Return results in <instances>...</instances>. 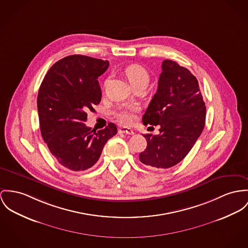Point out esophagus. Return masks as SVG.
<instances>
[{"mask_svg":"<svg viewBox=\"0 0 248 248\" xmlns=\"http://www.w3.org/2000/svg\"><path fill=\"white\" fill-rule=\"evenodd\" d=\"M119 133L120 134H127V135H134L133 130L130 129V128H127V127H121L119 129Z\"/></svg>","mask_w":248,"mask_h":248,"instance_id":"obj_1","label":"esophagus"}]
</instances>
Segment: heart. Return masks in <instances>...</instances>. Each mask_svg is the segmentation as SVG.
I'll use <instances>...</instances> for the list:
<instances>
[{
    "mask_svg": "<svg viewBox=\"0 0 248 248\" xmlns=\"http://www.w3.org/2000/svg\"><path fill=\"white\" fill-rule=\"evenodd\" d=\"M124 76L126 77L132 87L139 84L147 85L150 78L147 70L140 64H131L127 66L124 69ZM137 109L138 108L133 106L123 108L117 113V117L123 124H131L135 121V113Z\"/></svg>",
    "mask_w": 248,
    "mask_h": 248,
    "instance_id": "b5f03b06",
    "label": "heart"
}]
</instances>
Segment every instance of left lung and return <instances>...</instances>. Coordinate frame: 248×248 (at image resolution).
<instances>
[{
    "label": "left lung",
    "instance_id": "8db88e82",
    "mask_svg": "<svg viewBox=\"0 0 248 248\" xmlns=\"http://www.w3.org/2000/svg\"><path fill=\"white\" fill-rule=\"evenodd\" d=\"M161 68L157 91L142 117L144 125H159V134L143 135L147 146L139 156L147 166L167 169L188 155L202 133L206 106L188 69L169 59Z\"/></svg>",
    "mask_w": 248,
    "mask_h": 248
}]
</instances>
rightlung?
Returning a JSON list of instances; mask_svg holds the SVG:
<instances>
[{
  "mask_svg": "<svg viewBox=\"0 0 248 248\" xmlns=\"http://www.w3.org/2000/svg\"><path fill=\"white\" fill-rule=\"evenodd\" d=\"M109 62L73 55L56 62L44 77L38 94L40 132L59 164L72 171H85L98 161L107 141L117 134L109 123L102 130L85 124L87 111L101 102L98 77Z\"/></svg>",
  "mask_w": 248,
  "mask_h": 248,
  "instance_id": "add662e5",
  "label": "right lung"
}]
</instances>
